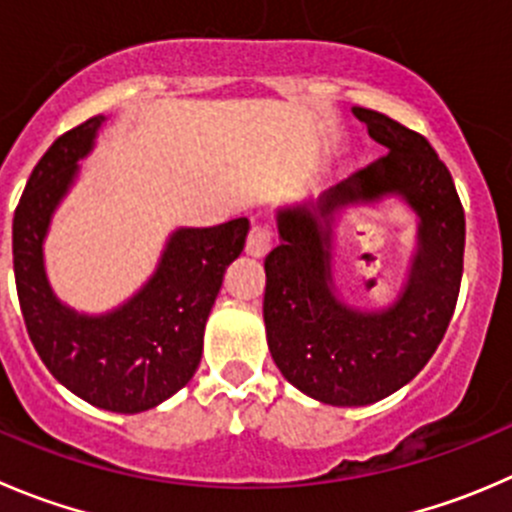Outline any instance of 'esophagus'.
<instances>
[{"label":"esophagus","instance_id":"esophagus-1","mask_svg":"<svg viewBox=\"0 0 512 512\" xmlns=\"http://www.w3.org/2000/svg\"><path fill=\"white\" fill-rule=\"evenodd\" d=\"M272 247V230L267 225H262V222H255V225L250 227V235H247V255L252 257H265L267 252H270Z\"/></svg>","mask_w":512,"mask_h":512}]
</instances>
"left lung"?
Listing matches in <instances>:
<instances>
[{
    "instance_id": "left-lung-1",
    "label": "left lung",
    "mask_w": 512,
    "mask_h": 512,
    "mask_svg": "<svg viewBox=\"0 0 512 512\" xmlns=\"http://www.w3.org/2000/svg\"><path fill=\"white\" fill-rule=\"evenodd\" d=\"M388 155L307 207L277 215L280 245L265 257L262 315L282 375L327 405H370L408 385L433 357L460 292L465 212L448 167L418 132L375 109L355 107ZM400 194L419 212L421 247L409 287L393 308L360 313L334 297L329 222L337 206Z\"/></svg>"
}]
</instances>
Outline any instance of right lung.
Listing matches in <instances>:
<instances>
[{"mask_svg": "<svg viewBox=\"0 0 512 512\" xmlns=\"http://www.w3.org/2000/svg\"><path fill=\"white\" fill-rule=\"evenodd\" d=\"M102 122L97 114L57 137L29 175L12 222L14 280L29 340L64 388L94 408L142 413L195 375L205 322L250 222L237 217L177 230L152 280L109 315L87 317L64 307L44 275L42 240Z\"/></svg>", "mask_w": 512, "mask_h": 512, "instance_id": "obj_1", "label": "right lung"}]
</instances>
